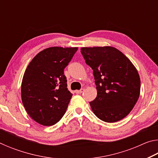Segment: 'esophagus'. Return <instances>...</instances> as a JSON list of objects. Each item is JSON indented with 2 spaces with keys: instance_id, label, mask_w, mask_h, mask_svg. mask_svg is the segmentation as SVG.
Masks as SVG:
<instances>
[{
  "instance_id": "obj_1",
  "label": "esophagus",
  "mask_w": 158,
  "mask_h": 158,
  "mask_svg": "<svg viewBox=\"0 0 158 158\" xmlns=\"http://www.w3.org/2000/svg\"><path fill=\"white\" fill-rule=\"evenodd\" d=\"M84 91V89H81V90H75V93L77 94H81Z\"/></svg>"
}]
</instances>
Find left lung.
<instances>
[{"label":"left lung","mask_w":158,"mask_h":158,"mask_svg":"<svg viewBox=\"0 0 158 158\" xmlns=\"http://www.w3.org/2000/svg\"><path fill=\"white\" fill-rule=\"evenodd\" d=\"M81 53L95 77L98 94L90 102L93 113L107 123L124 118L140 94V77L135 65L112 47H82Z\"/></svg>","instance_id":"8db88e82"}]
</instances>
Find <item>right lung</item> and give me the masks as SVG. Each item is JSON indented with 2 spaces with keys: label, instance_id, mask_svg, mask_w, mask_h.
Segmentation results:
<instances>
[{
  "label": "right lung",
  "instance_id": "obj_1",
  "mask_svg": "<svg viewBox=\"0 0 158 158\" xmlns=\"http://www.w3.org/2000/svg\"><path fill=\"white\" fill-rule=\"evenodd\" d=\"M77 47H53L37 53L29 63L21 83V100L32 119L52 126L62 118L73 94L64 69Z\"/></svg>",
  "mask_w": 158,
  "mask_h": 158
}]
</instances>
